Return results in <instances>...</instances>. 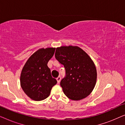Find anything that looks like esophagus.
<instances>
[{
  "instance_id": "34e87169",
  "label": "esophagus",
  "mask_w": 125,
  "mask_h": 125,
  "mask_svg": "<svg viewBox=\"0 0 125 125\" xmlns=\"http://www.w3.org/2000/svg\"><path fill=\"white\" fill-rule=\"evenodd\" d=\"M56 80H57V83H59L60 82V80H61V77L60 76H59L57 78H56Z\"/></svg>"
}]
</instances>
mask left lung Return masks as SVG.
<instances>
[{"mask_svg":"<svg viewBox=\"0 0 125 125\" xmlns=\"http://www.w3.org/2000/svg\"><path fill=\"white\" fill-rule=\"evenodd\" d=\"M56 59L64 65L66 77L60 85L68 98L81 100L88 96L97 81V69L91 58L77 46L56 48Z\"/></svg>","mask_w":125,"mask_h":125,"instance_id":"1","label":"left lung"}]
</instances>
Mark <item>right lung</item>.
<instances>
[{
	"mask_svg": "<svg viewBox=\"0 0 125 125\" xmlns=\"http://www.w3.org/2000/svg\"><path fill=\"white\" fill-rule=\"evenodd\" d=\"M55 48H40L33 53L25 62L20 74V85L24 93L34 101L47 98L57 81L51 76L47 65Z\"/></svg>",
	"mask_w": 125,
	"mask_h": 125,
	"instance_id": "1",
	"label": "right lung"
}]
</instances>
